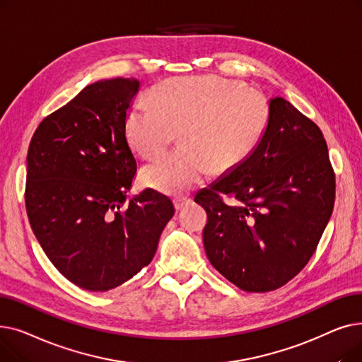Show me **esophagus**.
<instances>
[{"instance_id":"esophagus-1","label":"esophagus","mask_w":362,"mask_h":362,"mask_svg":"<svg viewBox=\"0 0 362 362\" xmlns=\"http://www.w3.org/2000/svg\"><path fill=\"white\" fill-rule=\"evenodd\" d=\"M191 202H192V199H191V198L179 197V198H176V199H175V206H176V210H182V208L187 206V205L191 204Z\"/></svg>"}]
</instances>
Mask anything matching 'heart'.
<instances>
[{
	"label": "heart",
	"mask_w": 362,
	"mask_h": 362,
	"mask_svg": "<svg viewBox=\"0 0 362 362\" xmlns=\"http://www.w3.org/2000/svg\"><path fill=\"white\" fill-rule=\"evenodd\" d=\"M152 101L127 112L130 145L144 158L160 156L175 141L182 148L144 167L142 182L167 195H183L213 171L229 173L258 149L270 122V101L243 82L223 78L165 81Z\"/></svg>",
	"instance_id": "heart-1"
}]
</instances>
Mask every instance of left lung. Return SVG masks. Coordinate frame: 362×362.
Segmentation results:
<instances>
[{"mask_svg": "<svg viewBox=\"0 0 362 362\" xmlns=\"http://www.w3.org/2000/svg\"><path fill=\"white\" fill-rule=\"evenodd\" d=\"M334 173L320 127L281 97L254 154L202 189L204 248L214 269L246 292H270L313 257L334 205ZM230 194L227 206L219 195Z\"/></svg>", "mask_w": 362, "mask_h": 362, "instance_id": "1", "label": "left lung"}]
</instances>
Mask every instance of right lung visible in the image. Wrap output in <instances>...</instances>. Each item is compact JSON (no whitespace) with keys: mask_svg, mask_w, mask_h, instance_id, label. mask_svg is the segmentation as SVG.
I'll list each match as a JSON object with an SVG mask.
<instances>
[{"mask_svg":"<svg viewBox=\"0 0 362 362\" xmlns=\"http://www.w3.org/2000/svg\"><path fill=\"white\" fill-rule=\"evenodd\" d=\"M138 79H104L45 117L28 151L26 211L44 252L66 279L105 292L154 258L175 216L170 198L145 189L127 197L138 161L126 119Z\"/></svg>","mask_w":362,"mask_h":362,"instance_id":"add662e5","label":"right lung"}]
</instances>
